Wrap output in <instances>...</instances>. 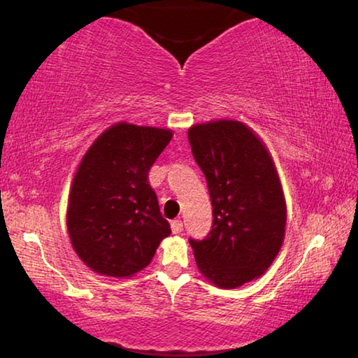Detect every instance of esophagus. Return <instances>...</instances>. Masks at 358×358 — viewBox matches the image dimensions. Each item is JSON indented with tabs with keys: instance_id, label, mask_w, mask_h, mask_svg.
Listing matches in <instances>:
<instances>
[{
	"instance_id": "obj_1",
	"label": "esophagus",
	"mask_w": 358,
	"mask_h": 358,
	"mask_svg": "<svg viewBox=\"0 0 358 358\" xmlns=\"http://www.w3.org/2000/svg\"><path fill=\"white\" fill-rule=\"evenodd\" d=\"M171 227H172L173 234H180L181 230H183V222H181L180 220H175L171 222Z\"/></svg>"
}]
</instances>
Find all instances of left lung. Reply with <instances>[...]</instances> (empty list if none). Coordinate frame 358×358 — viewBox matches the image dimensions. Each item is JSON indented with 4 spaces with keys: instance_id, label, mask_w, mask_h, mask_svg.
Here are the masks:
<instances>
[{
    "instance_id": "obj_1",
    "label": "left lung",
    "mask_w": 358,
    "mask_h": 358,
    "mask_svg": "<svg viewBox=\"0 0 358 358\" xmlns=\"http://www.w3.org/2000/svg\"><path fill=\"white\" fill-rule=\"evenodd\" d=\"M192 156L207 178L213 224L189 238L201 273L217 287L256 280L284 241L286 201L262 141L240 121L220 120L187 131Z\"/></svg>"
}]
</instances>
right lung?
Here are the masks:
<instances>
[{
	"instance_id": "add662e5",
	"label": "right lung",
	"mask_w": 358,
	"mask_h": 358,
	"mask_svg": "<svg viewBox=\"0 0 358 358\" xmlns=\"http://www.w3.org/2000/svg\"><path fill=\"white\" fill-rule=\"evenodd\" d=\"M171 138V129L117 123L83 156L69 194L68 232L78 257L96 273L132 276L171 235L148 181Z\"/></svg>"
}]
</instances>
